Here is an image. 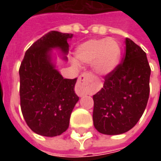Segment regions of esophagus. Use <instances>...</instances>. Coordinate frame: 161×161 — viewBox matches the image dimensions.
<instances>
[{
    "mask_svg": "<svg viewBox=\"0 0 161 161\" xmlns=\"http://www.w3.org/2000/svg\"><path fill=\"white\" fill-rule=\"evenodd\" d=\"M93 78L91 72H84L78 77L77 84V91L79 95H84L88 93V82Z\"/></svg>",
    "mask_w": 161,
    "mask_h": 161,
    "instance_id": "34e87169",
    "label": "esophagus"
}]
</instances>
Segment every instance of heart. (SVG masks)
I'll return each instance as SVG.
<instances>
[{
  "label": "heart",
  "mask_w": 161,
  "mask_h": 161,
  "mask_svg": "<svg viewBox=\"0 0 161 161\" xmlns=\"http://www.w3.org/2000/svg\"><path fill=\"white\" fill-rule=\"evenodd\" d=\"M76 57L81 62L93 63L98 74L105 75L117 66L121 58V46L114 39H95L82 43L76 49Z\"/></svg>",
  "instance_id": "b5f03b06"
}]
</instances>
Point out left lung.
Masks as SVG:
<instances>
[{
  "label": "left lung",
  "mask_w": 161,
  "mask_h": 161,
  "mask_svg": "<svg viewBox=\"0 0 161 161\" xmlns=\"http://www.w3.org/2000/svg\"><path fill=\"white\" fill-rule=\"evenodd\" d=\"M122 63L104 77V84L93 96V122L103 135L128 132L138 122L149 97L151 69L147 54L127 38Z\"/></svg>",
  "instance_id": "1"
}]
</instances>
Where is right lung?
Returning a JSON list of instances; mask_svg holds the SVG:
<instances>
[{
  "instance_id": "add662e5",
  "label": "right lung",
  "mask_w": 161,
  "mask_h": 161,
  "mask_svg": "<svg viewBox=\"0 0 161 161\" xmlns=\"http://www.w3.org/2000/svg\"><path fill=\"white\" fill-rule=\"evenodd\" d=\"M72 34L52 31L34 42L20 64V108L26 124L38 135L53 137L66 131L70 114L79 97L74 88L77 78H64L53 63L52 50L64 55ZM66 59V57H64Z\"/></svg>"
}]
</instances>
